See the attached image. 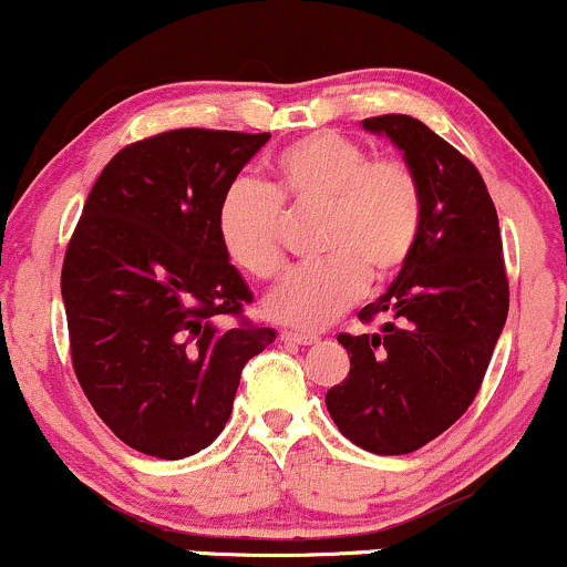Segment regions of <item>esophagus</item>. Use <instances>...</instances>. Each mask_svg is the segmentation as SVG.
Returning <instances> with one entry per match:
<instances>
[{
  "mask_svg": "<svg viewBox=\"0 0 567 567\" xmlns=\"http://www.w3.org/2000/svg\"><path fill=\"white\" fill-rule=\"evenodd\" d=\"M279 338H282L285 343H296V347H311V343L320 341V338H317V336H309V333H292V330H285V333L279 336Z\"/></svg>",
  "mask_w": 567,
  "mask_h": 567,
  "instance_id": "esophagus-1",
  "label": "esophagus"
}]
</instances>
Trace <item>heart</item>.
<instances>
[{"label": "heart", "instance_id": "obj_1", "mask_svg": "<svg viewBox=\"0 0 567 567\" xmlns=\"http://www.w3.org/2000/svg\"><path fill=\"white\" fill-rule=\"evenodd\" d=\"M275 184L237 178L216 205L226 261L247 277L271 279L282 266V210H315L320 261L290 271L264 301L269 320L320 330L365 290L368 275L392 279L413 256L424 224V192L400 159H370L341 133H311L271 159Z\"/></svg>", "mask_w": 567, "mask_h": 567}]
</instances>
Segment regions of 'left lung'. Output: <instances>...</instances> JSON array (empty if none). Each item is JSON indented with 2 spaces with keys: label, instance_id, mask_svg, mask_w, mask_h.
<instances>
[{
  "label": "left lung",
  "instance_id": "1",
  "mask_svg": "<svg viewBox=\"0 0 567 567\" xmlns=\"http://www.w3.org/2000/svg\"><path fill=\"white\" fill-rule=\"evenodd\" d=\"M386 135L424 192L413 256L389 290L360 311L379 333L338 336L349 375L324 394L330 419L362 451L424 447L472 405L509 311L496 205L483 175L434 130L408 114L362 120Z\"/></svg>",
  "mask_w": 567,
  "mask_h": 567
}]
</instances>
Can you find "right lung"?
Listing matches in <instances>:
<instances>
[{"mask_svg":"<svg viewBox=\"0 0 567 567\" xmlns=\"http://www.w3.org/2000/svg\"><path fill=\"white\" fill-rule=\"evenodd\" d=\"M269 133L171 130L97 175L61 275L71 362L133 451L178 461L224 432L245 362L271 328L234 322L252 292L216 237L224 188Z\"/></svg>","mask_w":567,"mask_h":567,"instance_id":"1","label":"right lung"}]
</instances>
